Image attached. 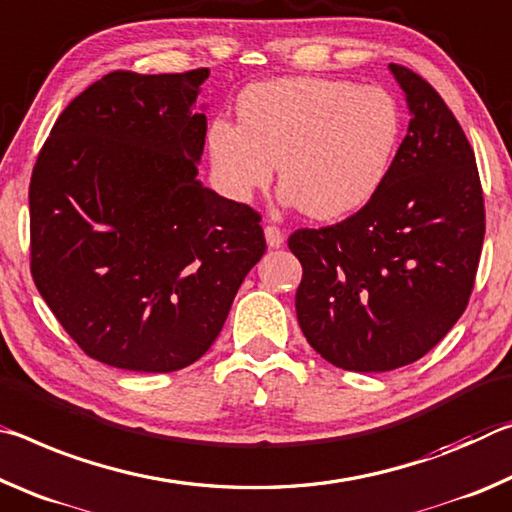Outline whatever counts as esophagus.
<instances>
[{
    "mask_svg": "<svg viewBox=\"0 0 512 512\" xmlns=\"http://www.w3.org/2000/svg\"><path fill=\"white\" fill-rule=\"evenodd\" d=\"M265 242L270 249H279L283 245V233L276 226H265Z\"/></svg>",
    "mask_w": 512,
    "mask_h": 512,
    "instance_id": "esophagus-1",
    "label": "esophagus"
}]
</instances>
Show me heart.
I'll use <instances>...</instances> for the list:
<instances>
[{"instance_id":"1","label":"heart","mask_w":512,"mask_h":512,"mask_svg":"<svg viewBox=\"0 0 512 512\" xmlns=\"http://www.w3.org/2000/svg\"><path fill=\"white\" fill-rule=\"evenodd\" d=\"M238 120L217 117L206 133L222 188L247 201L279 165L281 201L315 220L356 213L381 190L401 133L388 90L322 77L254 83L238 99Z\"/></svg>"}]
</instances>
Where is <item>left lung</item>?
Returning a JSON list of instances; mask_svg holds the SVG:
<instances>
[{
  "mask_svg": "<svg viewBox=\"0 0 512 512\" xmlns=\"http://www.w3.org/2000/svg\"><path fill=\"white\" fill-rule=\"evenodd\" d=\"M388 70L410 113L388 179L349 220L288 240L304 267L301 331L349 372L397 370L445 338L474 288L485 233L479 170L454 113L415 72Z\"/></svg>",
  "mask_w": 512,
  "mask_h": 512,
  "instance_id": "left-lung-1",
  "label": "left lung"
}]
</instances>
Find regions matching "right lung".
Segmentation results:
<instances>
[{"label": "right lung", "instance_id": "add662e5", "mask_svg": "<svg viewBox=\"0 0 512 512\" xmlns=\"http://www.w3.org/2000/svg\"><path fill=\"white\" fill-rule=\"evenodd\" d=\"M206 79L208 70L106 74L61 113L33 167V281L104 365L195 363L265 254L258 213L197 179Z\"/></svg>", "mask_w": 512, "mask_h": 512}]
</instances>
